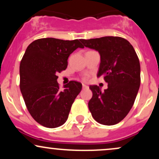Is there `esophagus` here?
<instances>
[{"mask_svg":"<svg viewBox=\"0 0 159 159\" xmlns=\"http://www.w3.org/2000/svg\"><path fill=\"white\" fill-rule=\"evenodd\" d=\"M82 87H83V89H86V88H88V86L84 84H82Z\"/></svg>","mask_w":159,"mask_h":159,"instance_id":"obj_1","label":"esophagus"}]
</instances>
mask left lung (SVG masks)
I'll return each instance as SVG.
<instances>
[{
    "label": "left lung",
    "mask_w": 159,
    "mask_h": 159,
    "mask_svg": "<svg viewBox=\"0 0 159 159\" xmlns=\"http://www.w3.org/2000/svg\"><path fill=\"white\" fill-rule=\"evenodd\" d=\"M80 41L100 54L97 77L107 83L104 91L90 86L93 96L88 107L92 116L102 125H112L126 116L134 105L140 84V66L129 41L119 36H104Z\"/></svg>",
    "instance_id": "1"
}]
</instances>
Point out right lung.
<instances>
[{
  "mask_svg": "<svg viewBox=\"0 0 159 159\" xmlns=\"http://www.w3.org/2000/svg\"><path fill=\"white\" fill-rule=\"evenodd\" d=\"M84 46L79 40L36 39L28 45L20 63V90L27 110L40 125L57 128L68 119L82 84L72 81L59 88L57 74L65 70L69 56Z\"/></svg>",
  "mask_w": 159,
  "mask_h": 159,
  "instance_id": "add662e5",
  "label": "right lung"
}]
</instances>
